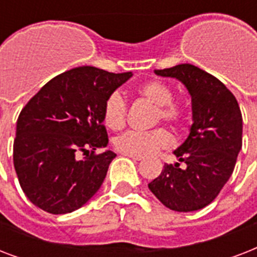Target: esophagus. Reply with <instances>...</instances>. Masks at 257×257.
I'll list each match as a JSON object with an SVG mask.
<instances>
[{
	"instance_id": "34e87169",
	"label": "esophagus",
	"mask_w": 257,
	"mask_h": 257,
	"mask_svg": "<svg viewBox=\"0 0 257 257\" xmlns=\"http://www.w3.org/2000/svg\"><path fill=\"white\" fill-rule=\"evenodd\" d=\"M122 155H124V156H126V157H129V159H132V160H136V161H140V160H143V159H144L143 156H136V155H126V153H122Z\"/></svg>"
}]
</instances>
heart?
<instances>
[{
    "mask_svg": "<svg viewBox=\"0 0 257 257\" xmlns=\"http://www.w3.org/2000/svg\"><path fill=\"white\" fill-rule=\"evenodd\" d=\"M136 93L151 104L156 105L155 122L164 120L175 126H181L185 120L183 105L173 100V89L161 80H148L136 88ZM128 106L118 92H112L102 105V121L112 131H120L126 122ZM117 151L126 155L147 156L160 149L171 148L173 137L167 128H155L152 131H128L114 139Z\"/></svg>",
    "mask_w": 257,
    "mask_h": 257,
    "instance_id": "b5f03b06",
    "label": "heart"
}]
</instances>
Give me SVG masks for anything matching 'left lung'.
<instances>
[{
  "label": "left lung",
  "instance_id": "left-lung-1",
  "mask_svg": "<svg viewBox=\"0 0 257 257\" xmlns=\"http://www.w3.org/2000/svg\"><path fill=\"white\" fill-rule=\"evenodd\" d=\"M183 82L192 98L193 124L175 155L185 168L165 164L148 184L165 207L177 212L201 209L217 197L235 169L243 144V118L236 97L215 76L191 64L155 70Z\"/></svg>",
  "mask_w": 257,
  "mask_h": 257
}]
</instances>
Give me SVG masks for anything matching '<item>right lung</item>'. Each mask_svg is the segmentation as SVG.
<instances>
[{
  "mask_svg": "<svg viewBox=\"0 0 257 257\" xmlns=\"http://www.w3.org/2000/svg\"><path fill=\"white\" fill-rule=\"evenodd\" d=\"M131 77L132 72L74 68L46 82L22 108L13 163L22 191L36 207L69 213L100 189L116 157L112 151L96 153L108 144L102 105ZM80 153L86 157L80 159Z\"/></svg>",
  "mask_w": 257,
  "mask_h": 257,
  "instance_id": "right-lung-1",
  "label": "right lung"
}]
</instances>
